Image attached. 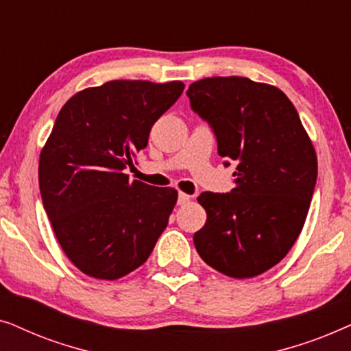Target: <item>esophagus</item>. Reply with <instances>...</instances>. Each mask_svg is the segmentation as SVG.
I'll return each mask as SVG.
<instances>
[{"label":"esophagus","mask_w":351,"mask_h":351,"mask_svg":"<svg viewBox=\"0 0 351 351\" xmlns=\"http://www.w3.org/2000/svg\"><path fill=\"white\" fill-rule=\"evenodd\" d=\"M189 201H190V195H186V193H184V191H180L179 199H177V204L184 206V204L189 203Z\"/></svg>","instance_id":"obj_1"}]
</instances>
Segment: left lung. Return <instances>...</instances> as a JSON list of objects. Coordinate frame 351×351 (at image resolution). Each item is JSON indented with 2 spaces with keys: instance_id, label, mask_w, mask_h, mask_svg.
<instances>
[{
  "instance_id": "8db88e82",
  "label": "left lung",
  "mask_w": 351,
  "mask_h": 351,
  "mask_svg": "<svg viewBox=\"0 0 351 351\" xmlns=\"http://www.w3.org/2000/svg\"><path fill=\"white\" fill-rule=\"evenodd\" d=\"M186 95L214 129L219 155L237 162L230 193L198 196L208 219L193 237L196 251L230 278L262 275L304 228L318 176L313 143L276 86L214 76L191 83Z\"/></svg>"
}]
</instances>
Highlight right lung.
<instances>
[{
  "instance_id": "1",
  "label": "right lung",
  "mask_w": 351,
  "mask_h": 351,
  "mask_svg": "<svg viewBox=\"0 0 351 351\" xmlns=\"http://www.w3.org/2000/svg\"><path fill=\"white\" fill-rule=\"evenodd\" d=\"M185 84L114 80L76 93L57 114L38 166L57 241L84 275L118 280L142 265L165 232L177 190L124 174Z\"/></svg>"
}]
</instances>
